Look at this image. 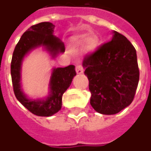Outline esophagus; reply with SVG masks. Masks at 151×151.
<instances>
[{"label":"esophagus","mask_w":151,"mask_h":151,"mask_svg":"<svg viewBox=\"0 0 151 151\" xmlns=\"http://www.w3.org/2000/svg\"><path fill=\"white\" fill-rule=\"evenodd\" d=\"M75 69L78 74H82V73H83V66H82L81 64H77V65H76Z\"/></svg>","instance_id":"obj_1"}]
</instances>
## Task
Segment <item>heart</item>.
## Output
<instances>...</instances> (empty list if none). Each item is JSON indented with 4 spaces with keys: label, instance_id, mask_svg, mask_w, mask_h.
<instances>
[{
    "label": "heart",
    "instance_id": "obj_1",
    "mask_svg": "<svg viewBox=\"0 0 151 151\" xmlns=\"http://www.w3.org/2000/svg\"><path fill=\"white\" fill-rule=\"evenodd\" d=\"M75 42L78 45H83L86 43V47L89 51L95 50L98 45V39L95 35H93L89 38H88L87 35H80L76 37Z\"/></svg>",
    "mask_w": 151,
    "mask_h": 151
}]
</instances>
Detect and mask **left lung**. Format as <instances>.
Instances as JSON below:
<instances>
[{
  "mask_svg": "<svg viewBox=\"0 0 151 151\" xmlns=\"http://www.w3.org/2000/svg\"><path fill=\"white\" fill-rule=\"evenodd\" d=\"M112 40L83 58L89 80L90 103L104 115H114L130 105L139 83L136 49L122 34L113 31Z\"/></svg>",
  "mask_w": 151,
  "mask_h": 151,
  "instance_id": "8db88e82",
  "label": "left lung"
}]
</instances>
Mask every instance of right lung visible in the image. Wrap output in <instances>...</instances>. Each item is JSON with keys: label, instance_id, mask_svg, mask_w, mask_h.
Listing matches in <instances>:
<instances>
[{"label": "right lung", "instance_id": "obj_1", "mask_svg": "<svg viewBox=\"0 0 151 151\" xmlns=\"http://www.w3.org/2000/svg\"><path fill=\"white\" fill-rule=\"evenodd\" d=\"M54 29V25L50 22H41L29 27L17 43L11 59V80L15 97L31 113L40 116H50L61 109L63 94L76 75L74 65L54 68L50 83V95L45 100H30L20 88L21 63L28 52L41 45L53 57L65 51L63 43L53 35Z\"/></svg>", "mask_w": 151, "mask_h": 151}]
</instances>
